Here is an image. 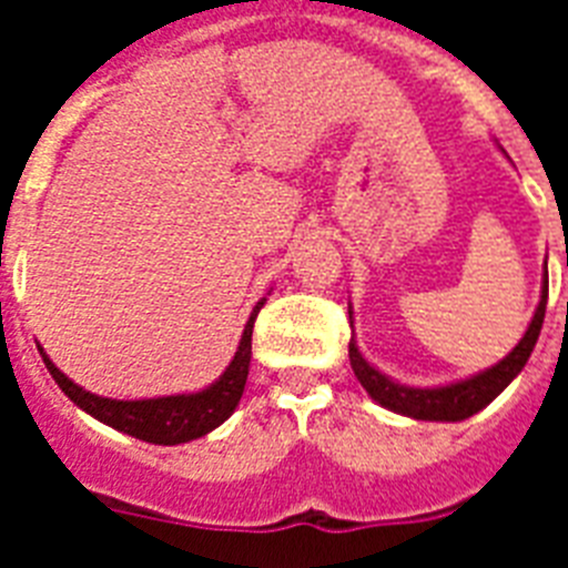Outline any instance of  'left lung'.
Segmentation results:
<instances>
[{
  "mask_svg": "<svg viewBox=\"0 0 568 568\" xmlns=\"http://www.w3.org/2000/svg\"><path fill=\"white\" fill-rule=\"evenodd\" d=\"M546 303H548V285H542V297L539 306L530 318L525 336L510 354L504 356L501 363L486 368V372L475 374V377L459 379V383H448V386H433V388H415L395 383L383 372H377L351 338L347 356H351V368H354L356 379L363 383V388L377 400L379 406H386L392 413L409 415L418 422H463L468 415L480 413L486 404H493L495 397L501 395L504 388L510 386L513 377H519L525 363L530 359V351L537 345L539 329L546 321Z\"/></svg>",
  "mask_w": 568,
  "mask_h": 568,
  "instance_id": "obj_1",
  "label": "left lung"
}]
</instances>
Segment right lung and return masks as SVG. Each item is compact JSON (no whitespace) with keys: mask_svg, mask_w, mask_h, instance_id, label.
<instances>
[{"mask_svg":"<svg viewBox=\"0 0 568 568\" xmlns=\"http://www.w3.org/2000/svg\"><path fill=\"white\" fill-rule=\"evenodd\" d=\"M265 306V301H258L250 312V321L244 333H241L239 351L232 356V363L226 365V372L214 379L212 386L203 392H191V395H168V397H146V400H114V397H100L93 392H84L82 386H75L73 379L64 372H58L55 363L43 354L49 374L55 379L61 392L73 400L79 409L93 415L97 422L109 424L114 430L129 433L141 442H153V445H182V442L200 439L205 433H212L214 427H221L239 406L241 395H244V383H247L250 372V351H253V321H256L258 310Z\"/></svg>","mask_w":568,"mask_h":568,"instance_id":"add662e5","label":"right lung"}]
</instances>
